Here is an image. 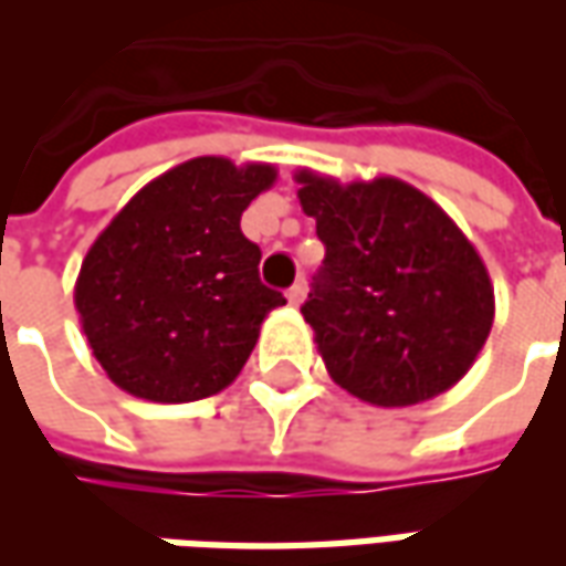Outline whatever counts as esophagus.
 Here are the masks:
<instances>
[{
  "label": "esophagus",
  "mask_w": 566,
  "mask_h": 566,
  "mask_svg": "<svg viewBox=\"0 0 566 566\" xmlns=\"http://www.w3.org/2000/svg\"><path fill=\"white\" fill-rule=\"evenodd\" d=\"M303 300H306V282H296L294 287L287 291V303H291V306H300Z\"/></svg>",
  "instance_id": "34e87169"
}]
</instances>
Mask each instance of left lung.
<instances>
[{"label":"left lung","mask_w":566,"mask_h":566,"mask_svg":"<svg viewBox=\"0 0 566 566\" xmlns=\"http://www.w3.org/2000/svg\"><path fill=\"white\" fill-rule=\"evenodd\" d=\"M294 178L327 248L303 318L331 379L373 406H416L458 385L494 324V287L461 227L391 175Z\"/></svg>","instance_id":"1"}]
</instances>
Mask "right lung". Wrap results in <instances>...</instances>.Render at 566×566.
I'll return each mask as SVG.
<instances>
[{
    "instance_id": "obj_1",
    "label": "right lung",
    "mask_w": 566,
    "mask_h": 566,
    "mask_svg": "<svg viewBox=\"0 0 566 566\" xmlns=\"http://www.w3.org/2000/svg\"><path fill=\"white\" fill-rule=\"evenodd\" d=\"M270 163L193 157L142 187L87 251L75 308L120 391L190 403L223 391L284 296L260 282L242 211L275 181Z\"/></svg>"
}]
</instances>
